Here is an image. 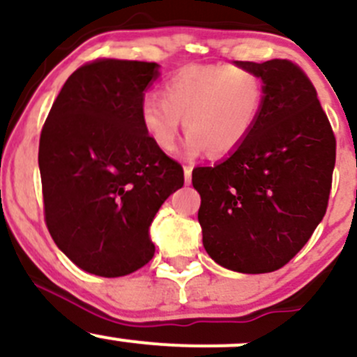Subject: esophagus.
<instances>
[{"instance_id": "obj_1", "label": "esophagus", "mask_w": 357, "mask_h": 357, "mask_svg": "<svg viewBox=\"0 0 357 357\" xmlns=\"http://www.w3.org/2000/svg\"><path fill=\"white\" fill-rule=\"evenodd\" d=\"M192 171H193L192 165H185V183L186 185H190V183H192Z\"/></svg>"}]
</instances>
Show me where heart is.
<instances>
[{
	"instance_id": "1",
	"label": "heart",
	"mask_w": 357,
	"mask_h": 357,
	"mask_svg": "<svg viewBox=\"0 0 357 357\" xmlns=\"http://www.w3.org/2000/svg\"><path fill=\"white\" fill-rule=\"evenodd\" d=\"M160 96H146L139 122L153 145L171 153L178 143L181 117L190 132L186 153L221 157L238 149L261 117L264 79L229 63L186 66L162 82Z\"/></svg>"
}]
</instances>
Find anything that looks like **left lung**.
I'll list each match as a JSON object with an SVG mask.
<instances>
[{"label": "left lung", "mask_w": 357, "mask_h": 357, "mask_svg": "<svg viewBox=\"0 0 357 357\" xmlns=\"http://www.w3.org/2000/svg\"><path fill=\"white\" fill-rule=\"evenodd\" d=\"M266 84L248 138L214 167L193 169L207 254L222 268L259 275L283 268L307 243L328 207L333 129L297 63L236 62Z\"/></svg>", "instance_id": "8db88e82"}]
</instances>
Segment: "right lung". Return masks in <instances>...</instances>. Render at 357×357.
<instances>
[{
    "instance_id": "1",
    "label": "right lung",
    "mask_w": 357,
    "mask_h": 357,
    "mask_svg": "<svg viewBox=\"0 0 357 357\" xmlns=\"http://www.w3.org/2000/svg\"><path fill=\"white\" fill-rule=\"evenodd\" d=\"M157 63L96 59L63 84L39 138L48 231L84 271L131 275L153 257L149 228L181 188L179 162L152 143L139 122Z\"/></svg>"
}]
</instances>
